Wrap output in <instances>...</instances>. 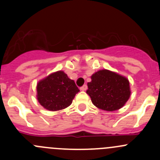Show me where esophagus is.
I'll return each mask as SVG.
<instances>
[{"label":"esophagus","mask_w":160,"mask_h":160,"mask_svg":"<svg viewBox=\"0 0 160 160\" xmlns=\"http://www.w3.org/2000/svg\"><path fill=\"white\" fill-rule=\"evenodd\" d=\"M88 89V86H87V84H84L83 86H82L81 88H80V90H83V91H84V90H86Z\"/></svg>","instance_id":"obj_1"}]
</instances>
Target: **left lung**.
<instances>
[{"label": "left lung", "mask_w": 160, "mask_h": 160, "mask_svg": "<svg viewBox=\"0 0 160 160\" xmlns=\"http://www.w3.org/2000/svg\"><path fill=\"white\" fill-rule=\"evenodd\" d=\"M87 93L97 108L108 111L118 110L129 99V81L126 77L108 70H99L91 76Z\"/></svg>", "instance_id": "obj_1"}]
</instances>
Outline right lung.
<instances>
[{
  "label": "right lung",
  "mask_w": 160,
  "mask_h": 160,
  "mask_svg": "<svg viewBox=\"0 0 160 160\" xmlns=\"http://www.w3.org/2000/svg\"><path fill=\"white\" fill-rule=\"evenodd\" d=\"M80 90L63 71L50 74L37 84V99L44 108L59 111L69 107Z\"/></svg>",
  "instance_id": "add662e5"
}]
</instances>
